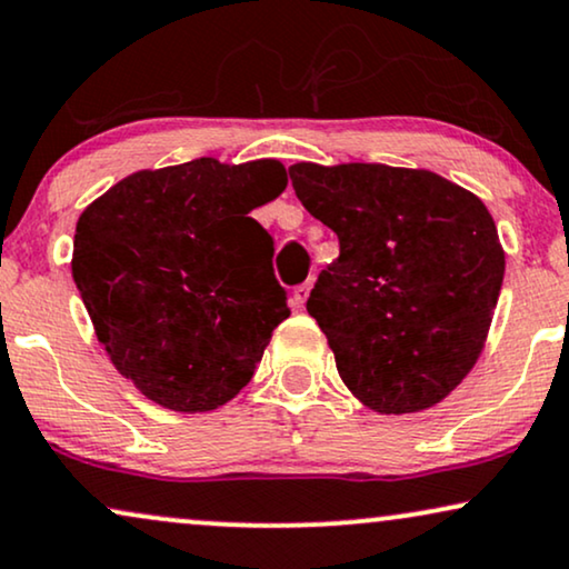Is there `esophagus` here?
I'll return each mask as SVG.
<instances>
[{
	"instance_id": "esophagus-1",
	"label": "esophagus",
	"mask_w": 569,
	"mask_h": 569,
	"mask_svg": "<svg viewBox=\"0 0 569 569\" xmlns=\"http://www.w3.org/2000/svg\"><path fill=\"white\" fill-rule=\"evenodd\" d=\"M309 289H312V280H307V283H301L293 289V305L297 307H305V301L309 297Z\"/></svg>"
}]
</instances>
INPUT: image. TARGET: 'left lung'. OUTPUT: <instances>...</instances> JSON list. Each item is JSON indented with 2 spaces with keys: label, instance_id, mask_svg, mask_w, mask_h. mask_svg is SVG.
Here are the masks:
<instances>
[{
  "label": "left lung",
  "instance_id": "obj_1",
  "mask_svg": "<svg viewBox=\"0 0 569 569\" xmlns=\"http://www.w3.org/2000/svg\"><path fill=\"white\" fill-rule=\"evenodd\" d=\"M293 192L338 233L307 299L346 388L377 413L437 406L471 372L505 278L495 218L427 169L293 163Z\"/></svg>",
  "mask_w": 569,
  "mask_h": 569
}]
</instances>
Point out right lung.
<instances>
[{
    "label": "right lung",
    "mask_w": 569,
    "mask_h": 569,
    "mask_svg": "<svg viewBox=\"0 0 569 569\" xmlns=\"http://www.w3.org/2000/svg\"><path fill=\"white\" fill-rule=\"evenodd\" d=\"M289 184L276 158L130 173L82 210L72 278L117 372L153 403L202 413L252 380L291 315L254 208Z\"/></svg>",
    "instance_id": "right-lung-1"
}]
</instances>
